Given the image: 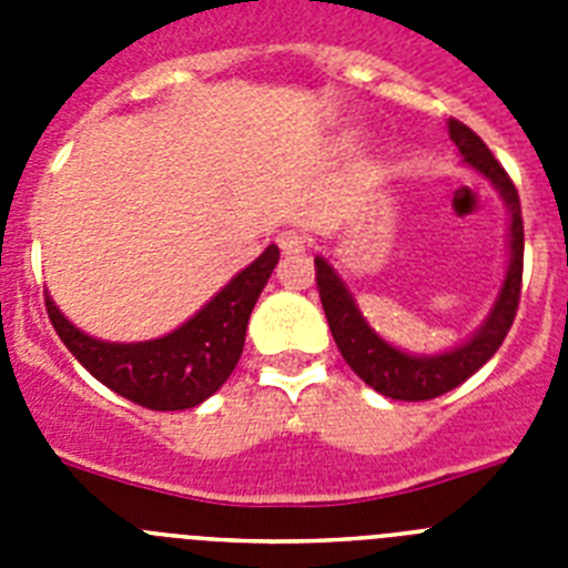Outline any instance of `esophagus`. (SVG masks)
<instances>
[{
    "label": "esophagus",
    "mask_w": 568,
    "mask_h": 568,
    "mask_svg": "<svg viewBox=\"0 0 568 568\" xmlns=\"http://www.w3.org/2000/svg\"><path fill=\"white\" fill-rule=\"evenodd\" d=\"M278 247L284 253H304L310 247V239L304 233H298V230H284L278 235Z\"/></svg>",
    "instance_id": "obj_1"
}]
</instances>
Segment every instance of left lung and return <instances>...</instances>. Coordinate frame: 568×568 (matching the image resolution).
I'll return each mask as SVG.
<instances>
[{
  "mask_svg": "<svg viewBox=\"0 0 568 568\" xmlns=\"http://www.w3.org/2000/svg\"><path fill=\"white\" fill-rule=\"evenodd\" d=\"M449 135L464 153V162L484 173L500 190L511 213V261L509 270H506L504 290H500L498 304L475 338L466 341L453 353L433 355V358H415V355L400 353L366 327V321L355 310L353 295L346 293L344 281L335 275L327 261L315 258V284H318L324 315H327L329 333H333L341 355L364 384L395 400H429L464 384L469 375L478 373L480 366L498 353L504 338L509 335L511 321L518 315L520 281H524V215H520L518 187L475 130L466 128L458 119H449Z\"/></svg>",
  "mask_w": 568,
  "mask_h": 568,
  "instance_id": "obj_1",
  "label": "left lung"
}]
</instances>
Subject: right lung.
<instances>
[{
  "mask_svg": "<svg viewBox=\"0 0 568 568\" xmlns=\"http://www.w3.org/2000/svg\"><path fill=\"white\" fill-rule=\"evenodd\" d=\"M275 264L278 247L270 244L187 324L144 344H108L90 338L59 313L48 295L44 307L62 344L108 389L159 413L190 409L207 400L239 364L250 313Z\"/></svg>",
  "mask_w": 568,
  "mask_h": 568,
  "instance_id": "add662e5",
  "label": "right lung"
}]
</instances>
